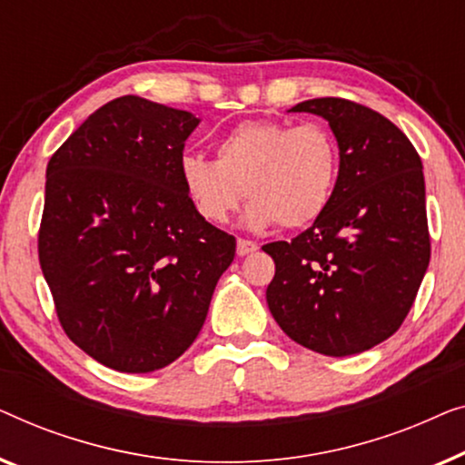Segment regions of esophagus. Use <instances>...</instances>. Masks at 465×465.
<instances>
[{
  "label": "esophagus",
  "mask_w": 465,
  "mask_h": 465,
  "mask_svg": "<svg viewBox=\"0 0 465 465\" xmlns=\"http://www.w3.org/2000/svg\"><path fill=\"white\" fill-rule=\"evenodd\" d=\"M257 248H259V246L254 244V242L244 240V238H238V246H235V251H238L240 257H246V254L254 252V251H257Z\"/></svg>",
  "instance_id": "1"
}]
</instances>
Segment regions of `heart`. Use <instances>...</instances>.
<instances>
[{
  "mask_svg": "<svg viewBox=\"0 0 465 465\" xmlns=\"http://www.w3.org/2000/svg\"><path fill=\"white\" fill-rule=\"evenodd\" d=\"M179 173L187 198L208 223H225L244 195L251 227L299 230L329 206L339 143L320 122H242L219 141L217 160L185 155Z\"/></svg>",
  "mask_w": 465,
  "mask_h": 465,
  "instance_id": "b5f03b06",
  "label": "heart"
}]
</instances>
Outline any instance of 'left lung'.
Segmentation results:
<instances>
[{
  "mask_svg": "<svg viewBox=\"0 0 465 465\" xmlns=\"http://www.w3.org/2000/svg\"><path fill=\"white\" fill-rule=\"evenodd\" d=\"M291 111L329 122L339 143V176L310 230L263 246L276 263L267 305L303 348L361 354L401 329L426 276L421 158L388 117L354 101L324 96Z\"/></svg>",
  "mask_w": 465,
  "mask_h": 465,
  "instance_id": "obj_1",
  "label": "left lung"
}]
</instances>
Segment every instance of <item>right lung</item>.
<instances>
[{"mask_svg": "<svg viewBox=\"0 0 465 465\" xmlns=\"http://www.w3.org/2000/svg\"><path fill=\"white\" fill-rule=\"evenodd\" d=\"M200 120L141 96L96 109L52 155L39 265L63 331L96 362L152 372L204 324L235 238L195 211L181 183Z\"/></svg>", "mask_w": 465, "mask_h": 465, "instance_id": "obj_1", "label": "right lung"}]
</instances>
